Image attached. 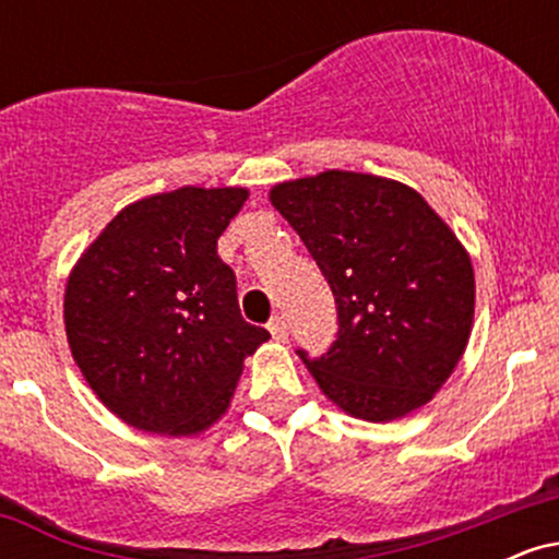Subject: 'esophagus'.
<instances>
[{
    "mask_svg": "<svg viewBox=\"0 0 559 559\" xmlns=\"http://www.w3.org/2000/svg\"><path fill=\"white\" fill-rule=\"evenodd\" d=\"M267 331H271V336L275 338V342H286V338H288V325L281 316L271 318V323H267Z\"/></svg>",
    "mask_w": 559,
    "mask_h": 559,
    "instance_id": "1",
    "label": "esophagus"
}]
</instances>
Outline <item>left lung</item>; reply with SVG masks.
I'll list each match as a JSON object with an SVG mask.
<instances>
[{"instance_id":"obj_1","label":"left lung","mask_w":559,"mask_h":559,"mask_svg":"<svg viewBox=\"0 0 559 559\" xmlns=\"http://www.w3.org/2000/svg\"><path fill=\"white\" fill-rule=\"evenodd\" d=\"M271 202L336 299L331 349H297L320 391L370 423L431 402L463 357L476 310L471 258L452 228L415 189L368 173L278 183Z\"/></svg>"}]
</instances>
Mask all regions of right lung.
I'll return each instance as SVG.
<instances>
[{"label": "right lung", "mask_w": 559, "mask_h": 559, "mask_svg": "<svg viewBox=\"0 0 559 559\" xmlns=\"http://www.w3.org/2000/svg\"><path fill=\"white\" fill-rule=\"evenodd\" d=\"M249 191L183 189L128 204L66 286L73 360L99 402L139 431L194 436L228 409L271 333L241 318L217 239Z\"/></svg>", "instance_id": "1"}]
</instances>
